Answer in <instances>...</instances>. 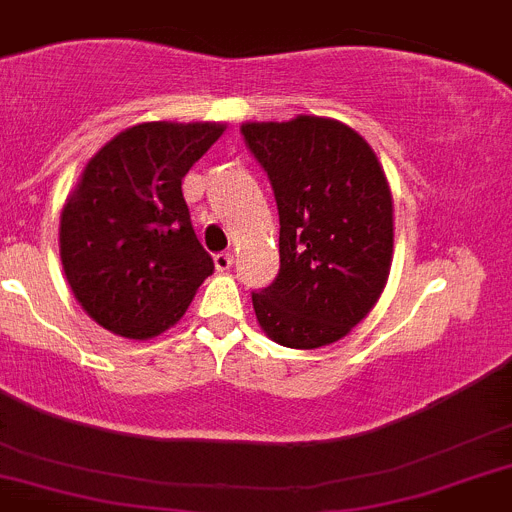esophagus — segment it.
Listing matches in <instances>:
<instances>
[{
  "label": "esophagus",
  "instance_id": "obj_1",
  "mask_svg": "<svg viewBox=\"0 0 512 512\" xmlns=\"http://www.w3.org/2000/svg\"><path fill=\"white\" fill-rule=\"evenodd\" d=\"M233 266V253H218L215 256V269L218 271H231Z\"/></svg>",
  "mask_w": 512,
  "mask_h": 512
}]
</instances>
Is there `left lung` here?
Returning a JSON list of instances; mask_svg holds the SVG:
<instances>
[{
    "label": "left lung",
    "instance_id": "left-lung-1",
    "mask_svg": "<svg viewBox=\"0 0 512 512\" xmlns=\"http://www.w3.org/2000/svg\"><path fill=\"white\" fill-rule=\"evenodd\" d=\"M241 134L269 175L281 225L279 276L251 294L256 320L284 348H325L350 335L386 289V172L358 131L325 116L246 121Z\"/></svg>",
    "mask_w": 512,
    "mask_h": 512
}]
</instances>
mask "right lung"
<instances>
[{
	"mask_svg": "<svg viewBox=\"0 0 512 512\" xmlns=\"http://www.w3.org/2000/svg\"><path fill=\"white\" fill-rule=\"evenodd\" d=\"M225 131L215 121H144L103 144L60 213V261L88 317L129 340L180 322L213 274L182 177Z\"/></svg>",
	"mask_w": 512,
	"mask_h": 512,
	"instance_id": "right-lung-1",
	"label": "right lung"
}]
</instances>
